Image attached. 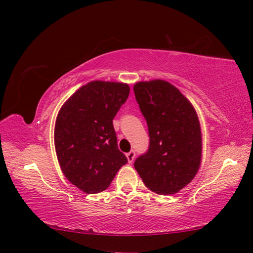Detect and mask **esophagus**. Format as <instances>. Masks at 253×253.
<instances>
[{
	"label": "esophagus",
	"mask_w": 253,
	"mask_h": 253,
	"mask_svg": "<svg viewBox=\"0 0 253 253\" xmlns=\"http://www.w3.org/2000/svg\"><path fill=\"white\" fill-rule=\"evenodd\" d=\"M135 156H136V154H135V152H134V151H130L129 153H127V154H126L127 161H128V163H129V164H131V163L134 162V160H135Z\"/></svg>",
	"instance_id": "esophagus-1"
}]
</instances>
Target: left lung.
Instances as JSON below:
<instances>
[{
  "label": "left lung",
  "mask_w": 253,
  "mask_h": 253,
  "mask_svg": "<svg viewBox=\"0 0 253 253\" xmlns=\"http://www.w3.org/2000/svg\"><path fill=\"white\" fill-rule=\"evenodd\" d=\"M136 100L147 122L149 148L135 169L149 190L161 195L185 187L202 162V131L191 101L162 79L134 84Z\"/></svg>",
  "instance_id": "1"
}]
</instances>
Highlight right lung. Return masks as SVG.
<instances>
[{
    "instance_id": "right-lung-1",
    "label": "right lung",
    "mask_w": 253,
    "mask_h": 253,
    "mask_svg": "<svg viewBox=\"0 0 253 253\" xmlns=\"http://www.w3.org/2000/svg\"><path fill=\"white\" fill-rule=\"evenodd\" d=\"M127 84L93 80L60 108L54 147L63 175L84 193L105 191L127 163L119 151L113 119L129 96Z\"/></svg>"
}]
</instances>
